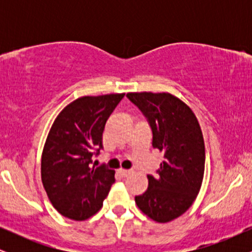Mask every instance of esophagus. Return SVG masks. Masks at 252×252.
Wrapping results in <instances>:
<instances>
[{
  "label": "esophagus",
  "instance_id": "1",
  "mask_svg": "<svg viewBox=\"0 0 252 252\" xmlns=\"http://www.w3.org/2000/svg\"><path fill=\"white\" fill-rule=\"evenodd\" d=\"M118 173H120V175H122V176H128L130 173H131V170L120 168V169H118Z\"/></svg>",
  "mask_w": 252,
  "mask_h": 252
}]
</instances>
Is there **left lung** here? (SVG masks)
<instances>
[{"instance_id": "1", "label": "left lung", "mask_w": 252, "mask_h": 252, "mask_svg": "<svg viewBox=\"0 0 252 252\" xmlns=\"http://www.w3.org/2000/svg\"><path fill=\"white\" fill-rule=\"evenodd\" d=\"M126 97L142 111L153 131V148L163 153L158 175H148V189L136 205L158 222L184 215L200 190L205 144L194 112L168 92H130Z\"/></svg>"}]
</instances>
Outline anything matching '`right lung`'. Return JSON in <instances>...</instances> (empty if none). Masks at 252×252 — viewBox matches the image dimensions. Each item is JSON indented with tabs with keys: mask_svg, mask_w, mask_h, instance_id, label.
Wrapping results in <instances>:
<instances>
[{
	"mask_svg": "<svg viewBox=\"0 0 252 252\" xmlns=\"http://www.w3.org/2000/svg\"><path fill=\"white\" fill-rule=\"evenodd\" d=\"M124 94L84 96L62 110L41 156V180L52 205L63 217L85 220L103 206L115 170L91 167L103 148L106 121Z\"/></svg>",
	"mask_w": 252,
	"mask_h": 252,
	"instance_id": "right-lung-1",
	"label": "right lung"
}]
</instances>
